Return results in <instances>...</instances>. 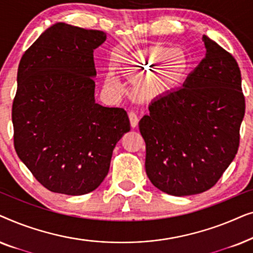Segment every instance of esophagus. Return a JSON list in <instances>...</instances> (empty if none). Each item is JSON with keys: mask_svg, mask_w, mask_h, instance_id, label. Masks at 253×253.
Returning <instances> with one entry per match:
<instances>
[{"mask_svg": "<svg viewBox=\"0 0 253 253\" xmlns=\"http://www.w3.org/2000/svg\"><path fill=\"white\" fill-rule=\"evenodd\" d=\"M129 119H130L131 126L136 127L138 126V122H139V117H138L137 113L134 112V110H130L129 112Z\"/></svg>", "mask_w": 253, "mask_h": 253, "instance_id": "obj_1", "label": "esophagus"}]
</instances>
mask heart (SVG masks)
I'll use <instances>...</instances> for the list:
<instances>
[{"label": "heart", "mask_w": 253, "mask_h": 253, "mask_svg": "<svg viewBox=\"0 0 253 253\" xmlns=\"http://www.w3.org/2000/svg\"><path fill=\"white\" fill-rule=\"evenodd\" d=\"M117 68L131 77L151 72L144 83V91L147 94H157L181 79L183 63L177 58V50L174 48L157 47L137 51L131 57L121 58L117 61ZM106 85L108 87L120 86L114 77H107Z\"/></svg>", "instance_id": "1"}]
</instances>
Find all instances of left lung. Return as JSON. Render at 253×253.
<instances>
[{
	"mask_svg": "<svg viewBox=\"0 0 253 253\" xmlns=\"http://www.w3.org/2000/svg\"><path fill=\"white\" fill-rule=\"evenodd\" d=\"M205 57L179 88L151 102L139 121L145 169L155 188L183 197L212 188L234 160L245 113L233 55L203 36Z\"/></svg>",
	"mask_w": 253,
	"mask_h": 253,
	"instance_id": "1",
	"label": "left lung"
}]
</instances>
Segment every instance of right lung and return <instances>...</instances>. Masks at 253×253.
Segmentation results:
<instances>
[{"instance_id":"obj_1","label":"right lung","mask_w":253,"mask_h":253,"mask_svg":"<svg viewBox=\"0 0 253 253\" xmlns=\"http://www.w3.org/2000/svg\"><path fill=\"white\" fill-rule=\"evenodd\" d=\"M102 31L56 23L24 53L12 105L17 154L51 192L82 196L108 174L113 150L130 131L123 108L95 102L93 51Z\"/></svg>"}]
</instances>
